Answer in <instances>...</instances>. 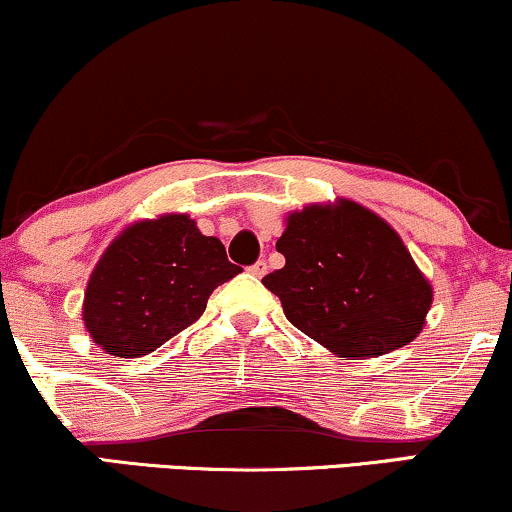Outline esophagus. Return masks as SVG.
<instances>
[{"label": "esophagus", "instance_id": "obj_1", "mask_svg": "<svg viewBox=\"0 0 512 512\" xmlns=\"http://www.w3.org/2000/svg\"><path fill=\"white\" fill-rule=\"evenodd\" d=\"M250 274H252V276H257V279H262V276L267 274V262L260 260V262L252 264V267H250Z\"/></svg>", "mask_w": 512, "mask_h": 512}]
</instances>
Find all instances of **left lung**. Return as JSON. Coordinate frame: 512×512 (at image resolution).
Wrapping results in <instances>:
<instances>
[{"label":"left lung","mask_w":512,"mask_h":512,"mask_svg":"<svg viewBox=\"0 0 512 512\" xmlns=\"http://www.w3.org/2000/svg\"><path fill=\"white\" fill-rule=\"evenodd\" d=\"M276 250L286 264L262 283L288 322L336 357L386 355L427 324L432 283L389 221L348 197L288 214Z\"/></svg>","instance_id":"8db88e82"}]
</instances>
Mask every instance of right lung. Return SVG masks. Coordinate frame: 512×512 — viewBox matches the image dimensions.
Returning a JSON list of instances; mask_svg holds the SVG:
<instances>
[{"mask_svg": "<svg viewBox=\"0 0 512 512\" xmlns=\"http://www.w3.org/2000/svg\"><path fill=\"white\" fill-rule=\"evenodd\" d=\"M240 267L188 214L128 224L92 269L83 324L104 353L140 357L205 312L209 295Z\"/></svg>", "mask_w": 512, "mask_h": 512, "instance_id": "right-lung-1", "label": "right lung"}]
</instances>
